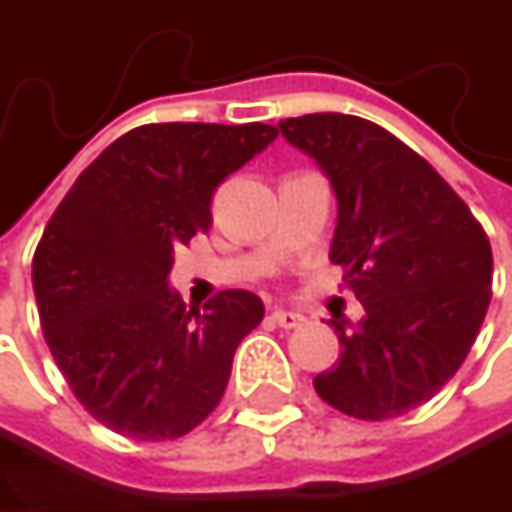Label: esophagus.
<instances>
[{"mask_svg":"<svg viewBox=\"0 0 512 512\" xmlns=\"http://www.w3.org/2000/svg\"><path fill=\"white\" fill-rule=\"evenodd\" d=\"M269 320H272L275 326H281V329H299V326L305 323L302 314H296V311H281V308H275V311L269 314Z\"/></svg>","mask_w":512,"mask_h":512,"instance_id":"34e87169","label":"esophagus"}]
</instances>
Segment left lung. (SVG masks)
<instances>
[{
	"instance_id": "obj_1",
	"label": "left lung",
	"mask_w": 512,
	"mask_h": 512,
	"mask_svg": "<svg viewBox=\"0 0 512 512\" xmlns=\"http://www.w3.org/2000/svg\"><path fill=\"white\" fill-rule=\"evenodd\" d=\"M338 198L329 260L364 305L344 353L314 376L344 415L385 421L427 403L468 356L492 299V249L442 174L373 121L317 112L278 121Z\"/></svg>"
}]
</instances>
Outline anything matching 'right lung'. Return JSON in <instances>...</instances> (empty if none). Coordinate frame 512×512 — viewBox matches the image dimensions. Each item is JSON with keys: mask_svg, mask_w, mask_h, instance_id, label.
Segmentation results:
<instances>
[{"mask_svg": "<svg viewBox=\"0 0 512 512\" xmlns=\"http://www.w3.org/2000/svg\"><path fill=\"white\" fill-rule=\"evenodd\" d=\"M278 136L269 124H145L70 186L35 249L44 338L76 400L109 430L162 442L222 400L263 320L249 290L195 314L168 287L174 249L213 225L216 186Z\"/></svg>", "mask_w": 512, "mask_h": 512, "instance_id": "add662e5", "label": "right lung"}]
</instances>
